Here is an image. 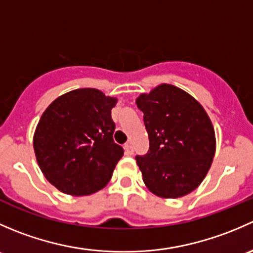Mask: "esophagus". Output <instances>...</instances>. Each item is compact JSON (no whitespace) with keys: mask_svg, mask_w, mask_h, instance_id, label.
Returning <instances> with one entry per match:
<instances>
[{"mask_svg":"<svg viewBox=\"0 0 253 253\" xmlns=\"http://www.w3.org/2000/svg\"><path fill=\"white\" fill-rule=\"evenodd\" d=\"M125 150H126L127 154H133V147H132L131 143H126V144H125Z\"/></svg>","mask_w":253,"mask_h":253,"instance_id":"34e87169","label":"esophagus"}]
</instances>
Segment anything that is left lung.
<instances>
[{
    "instance_id": "1",
    "label": "left lung",
    "mask_w": 253,
    "mask_h": 253,
    "mask_svg": "<svg viewBox=\"0 0 253 253\" xmlns=\"http://www.w3.org/2000/svg\"><path fill=\"white\" fill-rule=\"evenodd\" d=\"M144 116L149 150L137 155L145 186L154 195H188L206 177L215 153V133L195 98L177 86L162 84L136 100Z\"/></svg>"
}]
</instances>
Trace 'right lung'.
<instances>
[{
  "label": "right lung",
  "mask_w": 253,
  "mask_h": 253,
  "mask_svg": "<svg viewBox=\"0 0 253 253\" xmlns=\"http://www.w3.org/2000/svg\"><path fill=\"white\" fill-rule=\"evenodd\" d=\"M116 101L98 89H76L44 111L33 144L42 174L61 192L91 195L110 181L124 155L114 142Z\"/></svg>",
  "instance_id": "obj_1"
}]
</instances>
